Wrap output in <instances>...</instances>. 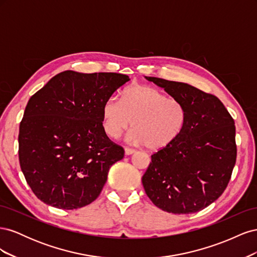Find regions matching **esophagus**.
<instances>
[{"mask_svg":"<svg viewBox=\"0 0 257 257\" xmlns=\"http://www.w3.org/2000/svg\"><path fill=\"white\" fill-rule=\"evenodd\" d=\"M135 152H136V150L130 149V148H125V150H124V153H125V155H132V154H134Z\"/></svg>","mask_w":257,"mask_h":257,"instance_id":"1","label":"esophagus"}]
</instances>
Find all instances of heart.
I'll use <instances>...</instances> for the list:
<instances>
[{"label":"heart","instance_id":"1","mask_svg":"<svg viewBox=\"0 0 257 257\" xmlns=\"http://www.w3.org/2000/svg\"><path fill=\"white\" fill-rule=\"evenodd\" d=\"M188 118L182 100L167 97L165 93L149 85H132L124 90L121 100L109 97L102 108L105 134L119 138L132 126L127 142L161 150L174 144L182 134Z\"/></svg>","mask_w":257,"mask_h":257}]
</instances>
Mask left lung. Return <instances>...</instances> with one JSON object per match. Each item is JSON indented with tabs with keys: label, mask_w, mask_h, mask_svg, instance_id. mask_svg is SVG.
I'll return each instance as SVG.
<instances>
[{
	"label": "left lung",
	"mask_w": 257,
	"mask_h": 257,
	"mask_svg": "<svg viewBox=\"0 0 257 257\" xmlns=\"http://www.w3.org/2000/svg\"><path fill=\"white\" fill-rule=\"evenodd\" d=\"M186 106L182 134L151 155L143 185L152 203L169 213L200 211L219 198L237 157L234 119L214 95L184 82L146 77Z\"/></svg>",
	"instance_id": "8db88e82"
}]
</instances>
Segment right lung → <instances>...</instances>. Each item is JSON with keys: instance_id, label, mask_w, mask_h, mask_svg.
<instances>
[{"instance_id": "1", "label": "right lung", "mask_w": 257, "mask_h": 257, "mask_svg": "<svg viewBox=\"0 0 257 257\" xmlns=\"http://www.w3.org/2000/svg\"><path fill=\"white\" fill-rule=\"evenodd\" d=\"M128 80L65 71L31 96L19 127V162L38 199L73 210L98 197L110 167L124 157L105 134L102 108Z\"/></svg>"}]
</instances>
